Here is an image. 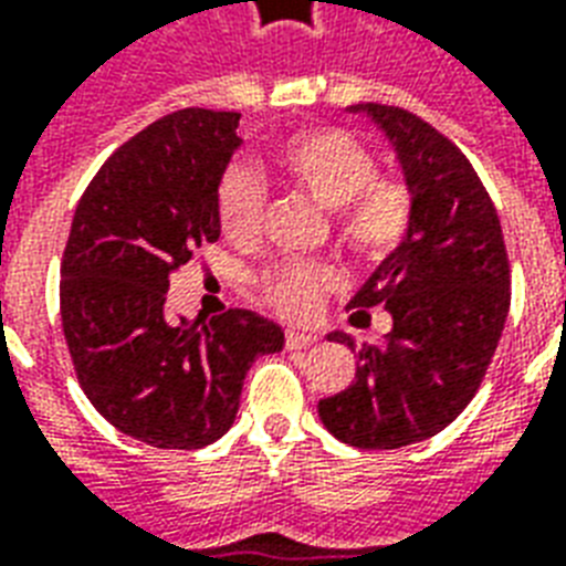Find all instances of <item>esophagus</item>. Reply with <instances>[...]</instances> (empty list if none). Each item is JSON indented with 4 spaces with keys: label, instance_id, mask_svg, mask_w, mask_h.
Returning a JSON list of instances; mask_svg holds the SVG:
<instances>
[{
    "label": "esophagus",
    "instance_id": "obj_1",
    "mask_svg": "<svg viewBox=\"0 0 566 566\" xmlns=\"http://www.w3.org/2000/svg\"><path fill=\"white\" fill-rule=\"evenodd\" d=\"M314 340H317V335H312V332H296V329L284 332V347H287V350H302V347H312Z\"/></svg>",
    "mask_w": 566,
    "mask_h": 566
}]
</instances>
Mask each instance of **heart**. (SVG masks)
<instances>
[{
  "label": "heart",
  "instance_id": "1",
  "mask_svg": "<svg viewBox=\"0 0 566 566\" xmlns=\"http://www.w3.org/2000/svg\"><path fill=\"white\" fill-rule=\"evenodd\" d=\"M275 171L284 187L329 210L335 240L361 264H382L407 243L412 192L403 180L379 178L377 157L347 129H296L275 148ZM216 213L228 240L254 243L264 228V180L243 163L228 166L216 187ZM335 284L338 273L329 264H279L261 287L275 312L305 317Z\"/></svg>",
  "mask_w": 566,
  "mask_h": 566
}]
</instances>
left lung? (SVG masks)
Wrapping results in <instances>:
<instances>
[{"label": "left lung", "mask_w": 566, "mask_h": 566, "mask_svg": "<svg viewBox=\"0 0 566 566\" xmlns=\"http://www.w3.org/2000/svg\"><path fill=\"white\" fill-rule=\"evenodd\" d=\"M398 154L412 192L407 243L370 273L350 308L386 305V344L329 340L356 353V379L317 403L323 427L353 448L395 451L437 437L481 386L511 308L502 226L472 163L412 112L356 103Z\"/></svg>", "instance_id": "1"}]
</instances>
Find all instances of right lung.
I'll return each instance as SVG.
<instances>
[{"label": "right lung", "mask_w": 566, "mask_h": 566, "mask_svg": "<svg viewBox=\"0 0 566 566\" xmlns=\"http://www.w3.org/2000/svg\"><path fill=\"white\" fill-rule=\"evenodd\" d=\"M240 112L180 109L124 142L73 213L62 326L85 398L154 448L192 451L234 424L245 370L284 347L279 323L231 308L171 323V273L219 240L216 187L240 148Z\"/></svg>", "instance_id": "right-lung-1"}]
</instances>
